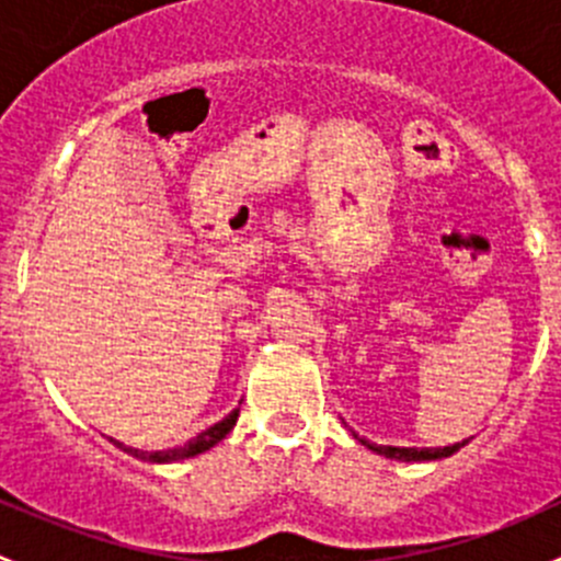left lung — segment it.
<instances>
[{
	"instance_id": "8db88e82",
	"label": "left lung",
	"mask_w": 561,
	"mask_h": 561,
	"mask_svg": "<svg viewBox=\"0 0 561 561\" xmlns=\"http://www.w3.org/2000/svg\"><path fill=\"white\" fill-rule=\"evenodd\" d=\"M360 445H366L369 450H375L377 456L393 458V461H437V458L454 456L456 450H461L469 439L463 443L448 445V448H393V445H371L369 439H358Z\"/></svg>"
}]
</instances>
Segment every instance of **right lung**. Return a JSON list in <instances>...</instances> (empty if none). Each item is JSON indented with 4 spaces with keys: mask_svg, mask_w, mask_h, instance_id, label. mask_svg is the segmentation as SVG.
<instances>
[{
    "mask_svg": "<svg viewBox=\"0 0 561 561\" xmlns=\"http://www.w3.org/2000/svg\"><path fill=\"white\" fill-rule=\"evenodd\" d=\"M236 421H239V407H236V410L230 412V415H225L222 421H219V423H214V426H208L206 432L197 434L195 439H190V443H186V445H179V448H168V450H151V454H149V450L129 448V445L118 443V439H113V437H107V439H111V443L116 445L118 450H124V454H129V456L140 458V461H151V463H173V461H184V458L201 456V454H206V450H211L214 445L222 443V439L228 437L230 432H233Z\"/></svg>",
    "mask_w": 561,
    "mask_h": 561,
    "instance_id": "add662e5",
    "label": "right lung"
}]
</instances>
